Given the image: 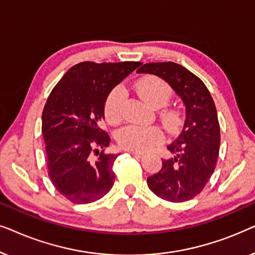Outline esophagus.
<instances>
[{
	"label": "esophagus",
	"mask_w": 255,
	"mask_h": 255,
	"mask_svg": "<svg viewBox=\"0 0 255 255\" xmlns=\"http://www.w3.org/2000/svg\"><path fill=\"white\" fill-rule=\"evenodd\" d=\"M128 153H131V154L133 155V156H135V158H142V156H144V154H142V153H140V152H135V151H128Z\"/></svg>",
	"instance_id": "1"
}]
</instances>
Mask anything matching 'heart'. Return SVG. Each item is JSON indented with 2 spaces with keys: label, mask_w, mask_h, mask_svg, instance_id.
<instances>
[{
  "label": "heart",
  "mask_w": 255,
  "mask_h": 255,
  "mask_svg": "<svg viewBox=\"0 0 255 255\" xmlns=\"http://www.w3.org/2000/svg\"><path fill=\"white\" fill-rule=\"evenodd\" d=\"M135 89L142 100L149 106L161 108L168 103L172 97V88L158 76H146L139 80ZM124 90L121 87L115 88L104 103V116L110 124H118L123 117ZM163 120L168 127H175L179 122V114L168 110L163 114ZM163 140V133L158 127H138L127 125L117 133V141L128 151L146 152Z\"/></svg>",
  "instance_id": "1"
}]
</instances>
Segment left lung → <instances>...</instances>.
Here are the masks:
<instances>
[{"mask_svg":"<svg viewBox=\"0 0 255 255\" xmlns=\"http://www.w3.org/2000/svg\"><path fill=\"white\" fill-rule=\"evenodd\" d=\"M137 73L165 80L186 107L182 130L167 145L173 155L162 159L161 169L147 177V186L162 200L189 201L203 190L217 162L221 130L214 100L201 79L175 62L145 64Z\"/></svg>","mask_w":255,"mask_h":255,"instance_id":"8db88e82","label":"left lung"}]
</instances>
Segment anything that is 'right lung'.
Wrapping results in <instances>:
<instances>
[{"label":"right lung","mask_w":255,"mask_h":255,"mask_svg":"<svg viewBox=\"0 0 255 255\" xmlns=\"http://www.w3.org/2000/svg\"><path fill=\"white\" fill-rule=\"evenodd\" d=\"M138 66L140 62H80L48 96L41 116L48 176L73 203H92L114 186L113 167L120 154L104 153L110 137L100 123L111 90Z\"/></svg>","instance_id":"1"}]
</instances>
